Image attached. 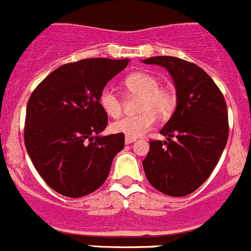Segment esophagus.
Masks as SVG:
<instances>
[{"label": "esophagus", "instance_id": "obj_1", "mask_svg": "<svg viewBox=\"0 0 251 251\" xmlns=\"http://www.w3.org/2000/svg\"><path fill=\"white\" fill-rule=\"evenodd\" d=\"M136 139H134V138H129V136H126V145H128V144H131V143H134V141H135Z\"/></svg>", "mask_w": 251, "mask_h": 251}]
</instances>
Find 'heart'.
Wrapping results in <instances>:
<instances>
[{
	"label": "heart",
	"instance_id": "heart-1",
	"mask_svg": "<svg viewBox=\"0 0 251 251\" xmlns=\"http://www.w3.org/2000/svg\"><path fill=\"white\" fill-rule=\"evenodd\" d=\"M125 85L131 94L141 96L139 110L143 113L128 116L113 122L111 125L113 133L123 134L134 139L139 138L155 125V115L166 117L175 108L176 99L173 94L167 89L160 88V79L152 74L145 72L130 74L126 78ZM99 103L110 117L117 118L122 113V100L110 85H106L100 91Z\"/></svg>",
	"mask_w": 251,
	"mask_h": 251
}]
</instances>
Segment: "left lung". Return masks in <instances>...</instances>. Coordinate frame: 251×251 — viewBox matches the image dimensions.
Wrapping results in <instances>:
<instances>
[{
	"label": "left lung",
	"mask_w": 251,
	"mask_h": 251,
	"mask_svg": "<svg viewBox=\"0 0 251 251\" xmlns=\"http://www.w3.org/2000/svg\"><path fill=\"white\" fill-rule=\"evenodd\" d=\"M141 62L167 69L177 95L176 111L160 130L167 138L150 141L144 171L158 192L185 197L210 177L225 150L227 105L209 74L197 64L171 56L150 57Z\"/></svg>",
	"instance_id": "obj_1"
}]
</instances>
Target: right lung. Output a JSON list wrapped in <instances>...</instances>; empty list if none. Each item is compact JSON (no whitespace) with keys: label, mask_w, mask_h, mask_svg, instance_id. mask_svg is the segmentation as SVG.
Here are the masks:
<instances>
[{"label":"right lung","mask_w":251,"mask_h":251,"mask_svg":"<svg viewBox=\"0 0 251 251\" xmlns=\"http://www.w3.org/2000/svg\"><path fill=\"white\" fill-rule=\"evenodd\" d=\"M128 63L129 58H88L63 64L31 94L25 148L42 179L58 194L80 198L95 192L125 148L123 134L100 135L107 115L99 95Z\"/></svg>","instance_id":"right-lung-1"}]
</instances>
